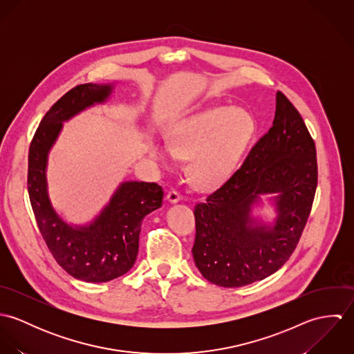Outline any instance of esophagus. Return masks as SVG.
<instances>
[{"instance_id":"esophagus-1","label":"esophagus","mask_w":354,"mask_h":354,"mask_svg":"<svg viewBox=\"0 0 354 354\" xmlns=\"http://www.w3.org/2000/svg\"><path fill=\"white\" fill-rule=\"evenodd\" d=\"M183 199V196L180 195V192L178 191H176V189H171V191H169V194H167V201L170 203H177L180 202Z\"/></svg>"}]
</instances>
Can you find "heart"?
Returning a JSON list of instances; mask_svg holds the SVG:
<instances>
[{
	"mask_svg": "<svg viewBox=\"0 0 354 354\" xmlns=\"http://www.w3.org/2000/svg\"><path fill=\"white\" fill-rule=\"evenodd\" d=\"M254 133L256 121L248 110L216 106L177 121L169 143L151 142L150 152L163 166H170L176 156L189 158V180L196 188L209 191L234 174Z\"/></svg>",
	"mask_w": 354,
	"mask_h": 354,
	"instance_id": "1",
	"label": "heart"
}]
</instances>
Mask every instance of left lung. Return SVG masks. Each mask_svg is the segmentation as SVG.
I'll list each match as a JSON object with an SVG mask.
<instances>
[{"label": "left lung", "mask_w": 354, "mask_h": 354, "mask_svg": "<svg viewBox=\"0 0 354 354\" xmlns=\"http://www.w3.org/2000/svg\"><path fill=\"white\" fill-rule=\"evenodd\" d=\"M317 185L315 142L295 104L278 91L272 127L243 165L194 208L192 254L203 277L222 288L261 281L295 252ZM260 193H278L279 219L268 231L250 218Z\"/></svg>", "instance_id": "1"}]
</instances>
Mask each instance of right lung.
<instances>
[{"mask_svg":"<svg viewBox=\"0 0 354 354\" xmlns=\"http://www.w3.org/2000/svg\"><path fill=\"white\" fill-rule=\"evenodd\" d=\"M110 93V86L93 83L69 90L45 114L28 150L27 187L39 232L55 261L69 275L86 282H107L132 268L142 221L163 201V189L156 183H124L95 222L82 229L68 226L51 208L45 169L61 122L104 101Z\"/></svg>","mask_w":354,"mask_h":354,"instance_id":"right-lung-1","label":"right lung"}]
</instances>
